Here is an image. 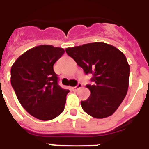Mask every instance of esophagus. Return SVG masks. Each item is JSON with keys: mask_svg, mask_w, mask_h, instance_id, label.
I'll return each mask as SVG.
<instances>
[{"mask_svg": "<svg viewBox=\"0 0 149 149\" xmlns=\"http://www.w3.org/2000/svg\"><path fill=\"white\" fill-rule=\"evenodd\" d=\"M82 86H83V85L81 84V83H78L77 84V86H74V87H72V89L73 90V91H77V89H80V88H82Z\"/></svg>", "mask_w": 149, "mask_h": 149, "instance_id": "esophagus-1", "label": "esophagus"}]
</instances>
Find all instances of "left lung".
Listing matches in <instances>:
<instances>
[{"mask_svg":"<svg viewBox=\"0 0 149 149\" xmlns=\"http://www.w3.org/2000/svg\"><path fill=\"white\" fill-rule=\"evenodd\" d=\"M66 52L86 74L93 75V85H86L90 96L81 101L84 112L96 118L112 116L129 88L130 66L124 54L114 46L102 42L69 47Z\"/></svg>","mask_w":149,"mask_h":149,"instance_id":"1","label":"left lung"}]
</instances>
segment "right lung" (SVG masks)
Wrapping results in <instances>:
<instances>
[{
	"mask_svg": "<svg viewBox=\"0 0 149 149\" xmlns=\"http://www.w3.org/2000/svg\"><path fill=\"white\" fill-rule=\"evenodd\" d=\"M61 47L40 45L16 60L10 70V83L21 106L40 120L54 119L64 110L69 89L57 83L54 65L64 54Z\"/></svg>",
	"mask_w": 149,
	"mask_h": 149,
	"instance_id": "1",
	"label": "right lung"
}]
</instances>
